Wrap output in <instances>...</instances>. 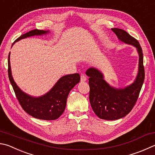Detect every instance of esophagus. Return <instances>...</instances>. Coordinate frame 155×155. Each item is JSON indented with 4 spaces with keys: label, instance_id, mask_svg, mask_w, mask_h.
I'll return each mask as SVG.
<instances>
[{
    "label": "esophagus",
    "instance_id": "esophagus-1",
    "mask_svg": "<svg viewBox=\"0 0 155 155\" xmlns=\"http://www.w3.org/2000/svg\"><path fill=\"white\" fill-rule=\"evenodd\" d=\"M87 81V77L85 74H82L81 75V82H85V81Z\"/></svg>",
    "mask_w": 155,
    "mask_h": 155
}]
</instances>
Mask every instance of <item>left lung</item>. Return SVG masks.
Wrapping results in <instances>:
<instances>
[{
  "label": "left lung",
  "mask_w": 155,
  "mask_h": 155,
  "mask_svg": "<svg viewBox=\"0 0 155 155\" xmlns=\"http://www.w3.org/2000/svg\"><path fill=\"white\" fill-rule=\"evenodd\" d=\"M117 37L125 43L136 47L139 53V70L136 81L124 89H114L104 80L99 70L90 68L86 74L89 77V101L97 116L104 120H117L125 117L136 104L144 81L143 53L139 42L126 31L111 28Z\"/></svg>",
  "instance_id": "obj_1"
}]
</instances>
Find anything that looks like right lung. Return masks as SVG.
<instances>
[{"mask_svg": "<svg viewBox=\"0 0 155 155\" xmlns=\"http://www.w3.org/2000/svg\"><path fill=\"white\" fill-rule=\"evenodd\" d=\"M47 32H49V31L38 29L31 30L19 36L15 42L29 36L41 35ZM9 58L10 53L8 57L9 78L17 99L24 110L30 116L38 119L50 120L58 119L66 108L67 97L70 90L79 83L80 75L78 73H75L64 76L47 94L39 97H33L25 94L16 85L11 75Z\"/></svg>", "mask_w": 155, "mask_h": 155, "instance_id": "obj_1", "label": "right lung"}]
</instances>
